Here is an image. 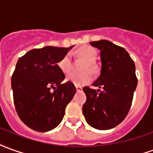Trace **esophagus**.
Instances as JSON below:
<instances>
[{
	"label": "esophagus",
	"mask_w": 153,
	"mask_h": 153,
	"mask_svg": "<svg viewBox=\"0 0 153 153\" xmlns=\"http://www.w3.org/2000/svg\"><path fill=\"white\" fill-rule=\"evenodd\" d=\"M75 88H76L77 91H80V90H82V87L79 86V85H75Z\"/></svg>",
	"instance_id": "obj_1"
}]
</instances>
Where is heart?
<instances>
[{
  "mask_svg": "<svg viewBox=\"0 0 153 153\" xmlns=\"http://www.w3.org/2000/svg\"><path fill=\"white\" fill-rule=\"evenodd\" d=\"M79 54L85 59L88 63L85 65V68H90L92 72L96 73L98 70L97 65L94 63V60L97 58V51L92 47H85L79 51ZM59 69L65 74H67L72 70V59L70 53H67L60 59L58 63ZM93 79L92 73L89 70H85L82 73H72L68 74L66 79L68 82L75 85H82L90 83Z\"/></svg>",
  "mask_w": 153,
  "mask_h": 153,
  "instance_id": "heart-1",
  "label": "heart"
}]
</instances>
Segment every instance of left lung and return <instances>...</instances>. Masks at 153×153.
Here are the masks:
<instances>
[{"label": "left lung", "instance_id": "1", "mask_svg": "<svg viewBox=\"0 0 153 153\" xmlns=\"http://www.w3.org/2000/svg\"><path fill=\"white\" fill-rule=\"evenodd\" d=\"M100 51V75L93 83L99 90L83 88L86 102L83 115L90 126L108 130L126 118L131 105L137 85L136 67L125 48L107 40L90 42Z\"/></svg>", "mask_w": 153, "mask_h": 153}]
</instances>
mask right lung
I'll return each mask as SVG.
<instances>
[{
    "label": "right lung",
    "mask_w": 153,
    "mask_h": 153,
    "mask_svg": "<svg viewBox=\"0 0 153 153\" xmlns=\"http://www.w3.org/2000/svg\"><path fill=\"white\" fill-rule=\"evenodd\" d=\"M73 47L35 48L16 63L11 76L14 105L20 119L34 131L45 132L57 127L76 93L74 84H62L65 75L58 66Z\"/></svg>",
    "instance_id": "1"
}]
</instances>
